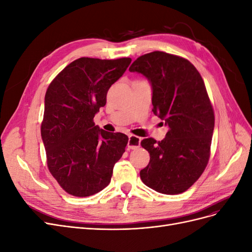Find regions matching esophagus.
I'll use <instances>...</instances> for the list:
<instances>
[{
	"instance_id": "esophagus-1",
	"label": "esophagus",
	"mask_w": 252,
	"mask_h": 252,
	"mask_svg": "<svg viewBox=\"0 0 252 252\" xmlns=\"http://www.w3.org/2000/svg\"><path fill=\"white\" fill-rule=\"evenodd\" d=\"M140 144H141V138L132 134L129 135L128 145H127L128 149H136L138 147H140Z\"/></svg>"
}]
</instances>
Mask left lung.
I'll list each match as a JSON object with an SVG mask.
<instances>
[{"instance_id":"obj_1","label":"left lung","mask_w":252,"mask_h":252,"mask_svg":"<svg viewBox=\"0 0 252 252\" xmlns=\"http://www.w3.org/2000/svg\"><path fill=\"white\" fill-rule=\"evenodd\" d=\"M129 70L151 82L152 111L168 126L161 142H141L150 156L141 180L159 193L184 192L199 180L210 158L215 111L205 83L187 59L164 51L139 57Z\"/></svg>"}]
</instances>
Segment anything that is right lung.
Here are the masks:
<instances>
[{"label":"right lung","mask_w":252,"mask_h":252,"mask_svg":"<svg viewBox=\"0 0 252 252\" xmlns=\"http://www.w3.org/2000/svg\"><path fill=\"white\" fill-rule=\"evenodd\" d=\"M131 63L130 58H80L51 81L45 94L41 134L48 169L67 193L85 197L107 187L128 136L94 125V114Z\"/></svg>","instance_id":"1"}]
</instances>
